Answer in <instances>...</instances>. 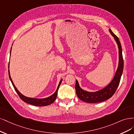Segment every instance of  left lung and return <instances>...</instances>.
Here are the masks:
<instances>
[{"instance_id":"left-lung-1","label":"left lung","mask_w":134,"mask_h":134,"mask_svg":"<svg viewBox=\"0 0 134 134\" xmlns=\"http://www.w3.org/2000/svg\"><path fill=\"white\" fill-rule=\"evenodd\" d=\"M109 31L111 35L114 37L118 45L119 62L117 71H116L113 81L111 82V83L109 85L103 89L95 92H89L83 90L80 87L78 81L76 80L75 85L76 94L80 100L84 102L87 103H97L107 100L114 95L120 83L124 68V59L122 54V48L119 38L111 31V29H109Z\"/></svg>"}]
</instances>
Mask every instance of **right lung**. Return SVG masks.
I'll return each instance as SVG.
<instances>
[{"label": "right lung", "instance_id": "right-lung-1", "mask_svg": "<svg viewBox=\"0 0 134 134\" xmlns=\"http://www.w3.org/2000/svg\"><path fill=\"white\" fill-rule=\"evenodd\" d=\"M12 49V48H11ZM10 53H11V51H10ZM8 73H9V79L12 82V83L13 86V87L15 90V91L16 92V93H18V96H19V97L21 98V100H23L24 102H26L27 103H29V104H31L34 106H48L49 105L51 104H52L56 99V97H57V93H58V88L59 87V86L61 83L62 82V80L60 81L58 85V86L57 87V90L56 91L54 92V94H53L52 95L46 98H29V97H25L24 96H23L22 94H21L19 91L16 89V88L15 87V86H14L13 82L12 80V79L10 77V72H9V70H8Z\"/></svg>", "mask_w": 134, "mask_h": 134}]
</instances>
